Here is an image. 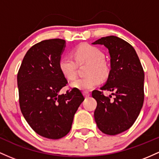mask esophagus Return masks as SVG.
Instances as JSON below:
<instances>
[{
  "instance_id": "1",
  "label": "esophagus",
  "mask_w": 159,
  "mask_h": 159,
  "mask_svg": "<svg viewBox=\"0 0 159 159\" xmlns=\"http://www.w3.org/2000/svg\"><path fill=\"white\" fill-rule=\"evenodd\" d=\"M83 94H84L85 98H88V97H89V96H90V93H89V92H83Z\"/></svg>"
}]
</instances>
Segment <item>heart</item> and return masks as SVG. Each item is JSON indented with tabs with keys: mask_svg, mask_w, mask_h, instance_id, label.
<instances>
[{
	"mask_svg": "<svg viewBox=\"0 0 159 159\" xmlns=\"http://www.w3.org/2000/svg\"><path fill=\"white\" fill-rule=\"evenodd\" d=\"M74 58L63 56L58 61V67L61 74L67 80H74L76 76L77 65L88 64L85 74L88 76L79 78L71 83L74 88L88 92L101 83V80L107 79L110 67L104 59V54L101 49L90 44H82L74 51Z\"/></svg>",
	"mask_w": 159,
	"mask_h": 159,
	"instance_id": "1",
	"label": "heart"
}]
</instances>
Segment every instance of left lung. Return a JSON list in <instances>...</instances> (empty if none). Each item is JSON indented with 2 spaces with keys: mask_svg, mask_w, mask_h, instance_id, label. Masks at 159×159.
I'll list each match as a JSON object with an SVG mask.
<instances>
[{
  "mask_svg": "<svg viewBox=\"0 0 159 159\" xmlns=\"http://www.w3.org/2000/svg\"><path fill=\"white\" fill-rule=\"evenodd\" d=\"M93 44H102L110 55V76L101 91L92 95L97 101L94 113L98 128L103 133L116 135L129 129L134 123L143 104L144 71L136 51L131 44L116 36L101 37ZM113 91V101L103 94Z\"/></svg>",
  "mask_w": 159,
  "mask_h": 159,
  "instance_id": "obj_1",
  "label": "left lung"
}]
</instances>
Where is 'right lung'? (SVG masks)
<instances>
[{"label":"right lung","instance_id":"1","mask_svg":"<svg viewBox=\"0 0 159 159\" xmlns=\"http://www.w3.org/2000/svg\"><path fill=\"white\" fill-rule=\"evenodd\" d=\"M65 46L62 39L34 44L26 52L17 74L23 116L37 134L54 140L69 133L74 114L85 99L76 88L58 94L67 83L58 67Z\"/></svg>","mask_w":159,"mask_h":159}]
</instances>
